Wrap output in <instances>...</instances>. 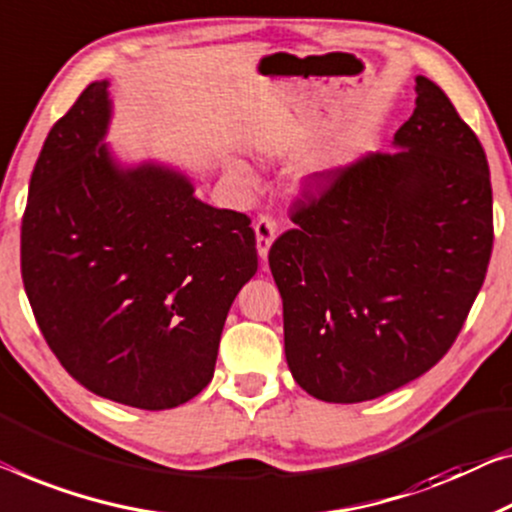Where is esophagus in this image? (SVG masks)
<instances>
[{
    "label": "esophagus",
    "mask_w": 512,
    "mask_h": 512,
    "mask_svg": "<svg viewBox=\"0 0 512 512\" xmlns=\"http://www.w3.org/2000/svg\"><path fill=\"white\" fill-rule=\"evenodd\" d=\"M273 239H276V220L271 216H259L255 220V241H257V255L262 259L269 257V248Z\"/></svg>",
    "instance_id": "obj_1"
}]
</instances>
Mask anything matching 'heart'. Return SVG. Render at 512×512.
<instances>
[{
    "instance_id": "1",
    "label": "heart",
    "mask_w": 512,
    "mask_h": 512,
    "mask_svg": "<svg viewBox=\"0 0 512 512\" xmlns=\"http://www.w3.org/2000/svg\"><path fill=\"white\" fill-rule=\"evenodd\" d=\"M234 172H241V167H236V170Z\"/></svg>"
}]
</instances>
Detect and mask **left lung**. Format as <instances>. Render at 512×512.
I'll list each match as a JSON object with an SVG mask.
<instances>
[{
	"label": "left lung",
	"instance_id": "1",
	"mask_svg": "<svg viewBox=\"0 0 512 512\" xmlns=\"http://www.w3.org/2000/svg\"><path fill=\"white\" fill-rule=\"evenodd\" d=\"M416 110L386 154L305 179L269 266L287 365L324 402L375 400L437 365L492 255L485 151L448 96L416 78Z\"/></svg>",
	"mask_w": 512,
	"mask_h": 512
}]
</instances>
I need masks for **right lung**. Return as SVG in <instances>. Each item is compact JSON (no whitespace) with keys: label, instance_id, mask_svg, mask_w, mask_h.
<instances>
[{"label":"right lung","instance_id":"add662e5","mask_svg":"<svg viewBox=\"0 0 512 512\" xmlns=\"http://www.w3.org/2000/svg\"><path fill=\"white\" fill-rule=\"evenodd\" d=\"M91 82L45 137L22 216L20 269L68 375L137 409H172L213 377L227 312L255 276L246 213L197 200L181 172L121 167Z\"/></svg>","mask_w":512,"mask_h":512}]
</instances>
